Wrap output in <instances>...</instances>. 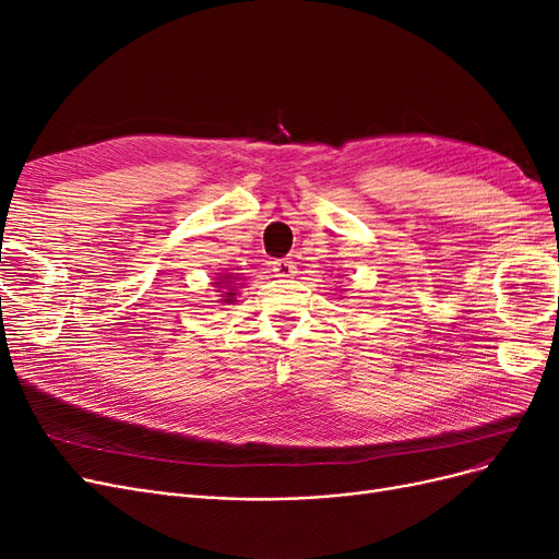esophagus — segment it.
<instances>
[{
  "label": "esophagus",
  "mask_w": 559,
  "mask_h": 559,
  "mask_svg": "<svg viewBox=\"0 0 559 559\" xmlns=\"http://www.w3.org/2000/svg\"><path fill=\"white\" fill-rule=\"evenodd\" d=\"M273 273L277 277H294L296 275V263L289 259H277L273 261Z\"/></svg>",
  "instance_id": "obj_1"
}]
</instances>
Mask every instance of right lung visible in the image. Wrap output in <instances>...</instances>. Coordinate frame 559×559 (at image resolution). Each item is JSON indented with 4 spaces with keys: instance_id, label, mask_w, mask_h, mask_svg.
I'll return each mask as SVG.
<instances>
[{
    "instance_id": "obj_1",
    "label": "right lung",
    "mask_w": 559,
    "mask_h": 559,
    "mask_svg": "<svg viewBox=\"0 0 559 559\" xmlns=\"http://www.w3.org/2000/svg\"><path fill=\"white\" fill-rule=\"evenodd\" d=\"M238 282H240V277L233 275V273H222V275L216 277V282H212L216 286L218 296H222V298H218V302H226V306H233L235 296L240 294V286H242Z\"/></svg>"
}]
</instances>
